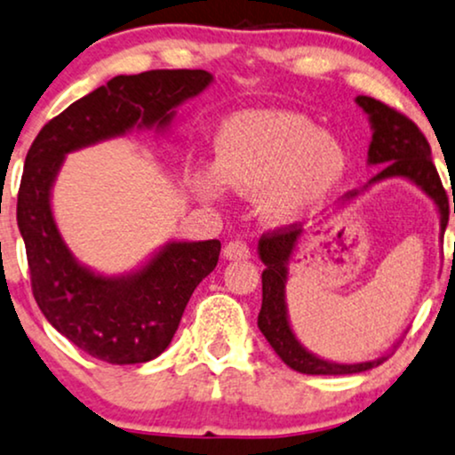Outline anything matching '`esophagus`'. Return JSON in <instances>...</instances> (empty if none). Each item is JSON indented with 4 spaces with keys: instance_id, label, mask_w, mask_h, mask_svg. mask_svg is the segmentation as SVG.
I'll return each instance as SVG.
<instances>
[{
    "instance_id": "obj_1",
    "label": "esophagus",
    "mask_w": 455,
    "mask_h": 455,
    "mask_svg": "<svg viewBox=\"0 0 455 455\" xmlns=\"http://www.w3.org/2000/svg\"><path fill=\"white\" fill-rule=\"evenodd\" d=\"M222 254L227 260H245L250 259V248L243 242H237V239H235V242H228L224 245Z\"/></svg>"
}]
</instances>
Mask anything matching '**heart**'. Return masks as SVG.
<instances>
[{
  "label": "heart",
  "mask_w": 455,
  "mask_h": 455,
  "mask_svg": "<svg viewBox=\"0 0 455 455\" xmlns=\"http://www.w3.org/2000/svg\"><path fill=\"white\" fill-rule=\"evenodd\" d=\"M213 167L188 169V184L205 204L224 188L256 195L260 218L290 227L326 201L346 180L347 148L331 131L290 109L235 114L213 138Z\"/></svg>",
  "instance_id": "heart-1"
}]
</instances>
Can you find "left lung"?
Listing matches in <instances>:
<instances>
[{"instance_id": "left-lung-1", "label": "left lung", "mask_w": 455, "mask_h": 455, "mask_svg": "<svg viewBox=\"0 0 455 455\" xmlns=\"http://www.w3.org/2000/svg\"><path fill=\"white\" fill-rule=\"evenodd\" d=\"M355 103H358V108H363L366 118H369L371 131H373L369 152H366V165L379 167V172L363 188L352 190V193L343 196L341 207H346L349 201H354L355 196L363 195L371 186L384 182V180H407V182L418 186L421 193L435 204L441 222L439 237L443 239L447 220H450V201H447L445 188H443L439 173H436L435 163H432L430 144L421 135V131L415 127V123L398 114L396 109L387 108L386 103L366 95L355 97ZM305 233L307 231L292 224L290 228L267 235L259 242V259L265 265V271H262V305L259 314L260 332L283 363L290 369L299 371V373L352 375L375 369V366L384 363L387 354L375 360H364V363H335V360H326L322 355L309 352L299 341V337L294 335L286 303L288 265L292 256L297 254L300 239H305Z\"/></svg>"}]
</instances>
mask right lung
Segmentation results:
<instances>
[{
	"mask_svg": "<svg viewBox=\"0 0 455 455\" xmlns=\"http://www.w3.org/2000/svg\"><path fill=\"white\" fill-rule=\"evenodd\" d=\"M213 82L205 69H155L116 76L44 124L25 158L16 204L34 297L65 339L109 364H138L165 352L186 303L216 269L220 242L169 239L138 269L106 275L80 262L52 213V188L65 156L131 131L158 135L178 108Z\"/></svg>",
	"mask_w": 455,
	"mask_h": 455,
	"instance_id": "right-lung-1",
	"label": "right lung"
}]
</instances>
